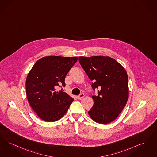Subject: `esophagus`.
<instances>
[{
  "label": "esophagus",
  "instance_id": "obj_1",
  "mask_svg": "<svg viewBox=\"0 0 157 157\" xmlns=\"http://www.w3.org/2000/svg\"><path fill=\"white\" fill-rule=\"evenodd\" d=\"M84 96H85V94H81L77 96V99H81Z\"/></svg>",
  "mask_w": 157,
  "mask_h": 157
}]
</instances>
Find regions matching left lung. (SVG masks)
Listing matches in <instances>:
<instances>
[{"instance_id":"obj_1","label":"left lung","mask_w":157,"mask_h":157,"mask_svg":"<svg viewBox=\"0 0 157 157\" xmlns=\"http://www.w3.org/2000/svg\"><path fill=\"white\" fill-rule=\"evenodd\" d=\"M79 61L98 95L92 96L94 104L88 112L96 123L106 124L121 112L128 99V80L124 68L110 56H79Z\"/></svg>"}]
</instances>
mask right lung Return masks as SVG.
<instances>
[{
	"instance_id": "right-lung-1",
	"label": "right lung",
	"mask_w": 157,
	"mask_h": 157,
	"mask_svg": "<svg viewBox=\"0 0 157 157\" xmlns=\"http://www.w3.org/2000/svg\"><path fill=\"white\" fill-rule=\"evenodd\" d=\"M78 57L50 56L38 59L27 76L26 94L29 103L38 116L47 122L61 119L74 99L63 90L65 78Z\"/></svg>"
}]
</instances>
